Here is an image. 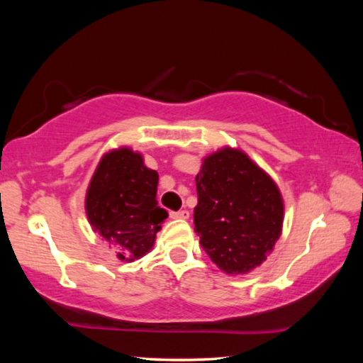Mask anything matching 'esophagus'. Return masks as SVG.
Masks as SVG:
<instances>
[{"mask_svg": "<svg viewBox=\"0 0 363 363\" xmlns=\"http://www.w3.org/2000/svg\"><path fill=\"white\" fill-rule=\"evenodd\" d=\"M169 216L173 219H189V211L181 210V211H171Z\"/></svg>", "mask_w": 363, "mask_h": 363, "instance_id": "esophagus-1", "label": "esophagus"}]
</instances>
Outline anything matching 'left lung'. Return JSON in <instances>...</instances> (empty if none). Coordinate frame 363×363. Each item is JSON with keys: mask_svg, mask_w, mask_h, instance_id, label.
<instances>
[{"mask_svg": "<svg viewBox=\"0 0 363 363\" xmlns=\"http://www.w3.org/2000/svg\"><path fill=\"white\" fill-rule=\"evenodd\" d=\"M195 184L194 224L205 253L227 274L259 266L284 223L275 182L243 152L224 149L205 158Z\"/></svg>", "mask_w": 363, "mask_h": 363, "instance_id": "left-lung-1", "label": "left lung"}]
</instances>
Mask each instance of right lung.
Returning <instances> with one entry per match:
<instances>
[{"instance_id":"obj_1","label":"right lung","mask_w":363,"mask_h":363,"mask_svg":"<svg viewBox=\"0 0 363 363\" xmlns=\"http://www.w3.org/2000/svg\"><path fill=\"white\" fill-rule=\"evenodd\" d=\"M157 171L145 168L139 153L120 149L101 160L86 195V214L120 259H138L153 247L168 216L157 206Z\"/></svg>"}]
</instances>
